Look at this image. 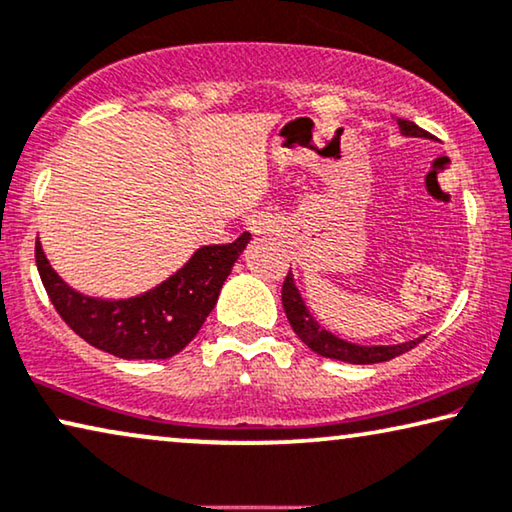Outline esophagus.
Instances as JSON below:
<instances>
[{
	"label": "esophagus",
	"instance_id": "obj_1",
	"mask_svg": "<svg viewBox=\"0 0 512 512\" xmlns=\"http://www.w3.org/2000/svg\"><path fill=\"white\" fill-rule=\"evenodd\" d=\"M248 229L253 234H271L278 229V220L271 213H255L248 218Z\"/></svg>",
	"mask_w": 512,
	"mask_h": 512
}]
</instances>
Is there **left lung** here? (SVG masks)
I'll use <instances>...</instances> for the list:
<instances>
[{
    "instance_id": "1",
    "label": "left lung",
    "mask_w": 512,
    "mask_h": 512,
    "mask_svg": "<svg viewBox=\"0 0 512 512\" xmlns=\"http://www.w3.org/2000/svg\"><path fill=\"white\" fill-rule=\"evenodd\" d=\"M399 129L403 136H422V139H431L429 132H424L422 127H417L415 122L410 120H397ZM283 308L287 320L294 329L301 341H304L313 352H318L322 357L338 359V362L348 364H378V362H390V359L403 355V352L413 350L417 343H422V338H415V341L397 343V345H359V343H348L343 338H338L327 331L325 327L318 325V320L308 313V308L301 299V294L294 285L292 273H287L283 283Z\"/></svg>"
}]
</instances>
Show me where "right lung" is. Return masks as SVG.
Instances as JSON below:
<instances>
[{
    "label": "right lung",
    "mask_w": 512,
    "mask_h": 512,
    "mask_svg": "<svg viewBox=\"0 0 512 512\" xmlns=\"http://www.w3.org/2000/svg\"><path fill=\"white\" fill-rule=\"evenodd\" d=\"M250 241L199 248L183 269L153 290L132 299H95L76 292L57 276L37 239V269L60 318L83 341L122 359H167L197 336L213 311L229 271Z\"/></svg>",
    "instance_id": "right-lung-1"
}]
</instances>
